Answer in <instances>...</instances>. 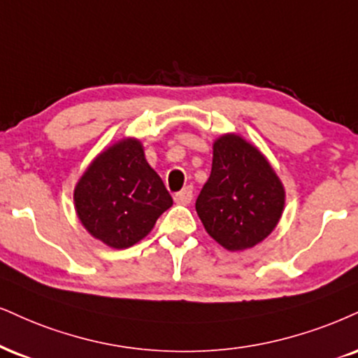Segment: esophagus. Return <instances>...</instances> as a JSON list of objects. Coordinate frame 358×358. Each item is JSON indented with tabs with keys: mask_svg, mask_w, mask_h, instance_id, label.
Listing matches in <instances>:
<instances>
[{
	"mask_svg": "<svg viewBox=\"0 0 358 358\" xmlns=\"http://www.w3.org/2000/svg\"><path fill=\"white\" fill-rule=\"evenodd\" d=\"M192 194H194V189H192V186H187V187H184L182 191H179V192H176L174 194V201L178 202V204H189V202L192 201Z\"/></svg>",
	"mask_w": 358,
	"mask_h": 358,
	"instance_id": "esophagus-1",
	"label": "esophagus"
}]
</instances>
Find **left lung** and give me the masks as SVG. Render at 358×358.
I'll return each instance as SVG.
<instances>
[{"label":"left lung","instance_id":"obj_1","mask_svg":"<svg viewBox=\"0 0 358 358\" xmlns=\"http://www.w3.org/2000/svg\"><path fill=\"white\" fill-rule=\"evenodd\" d=\"M284 187L267 159L239 136L214 143L213 171L196 201L209 236L227 250L264 241L279 222Z\"/></svg>","mask_w":358,"mask_h":358}]
</instances>
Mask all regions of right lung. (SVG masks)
I'll return each mask as SVG.
<instances>
[{
    "label": "right lung",
    "instance_id": "obj_1",
    "mask_svg": "<svg viewBox=\"0 0 358 358\" xmlns=\"http://www.w3.org/2000/svg\"><path fill=\"white\" fill-rule=\"evenodd\" d=\"M76 213L96 239L114 249L134 245L151 232L172 197L144 159L139 141H119L101 152L74 191Z\"/></svg>",
    "mask_w": 358,
    "mask_h": 358
}]
</instances>
